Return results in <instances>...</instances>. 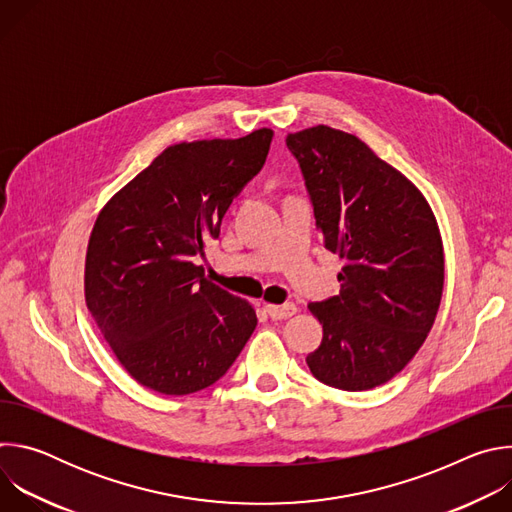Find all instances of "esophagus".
Returning a JSON list of instances; mask_svg holds the SVG:
<instances>
[{
  "label": "esophagus",
  "mask_w": 512,
  "mask_h": 512,
  "mask_svg": "<svg viewBox=\"0 0 512 512\" xmlns=\"http://www.w3.org/2000/svg\"><path fill=\"white\" fill-rule=\"evenodd\" d=\"M265 312L269 314L271 320H285L289 316H294L298 312V308H296V304H283V306L265 304Z\"/></svg>",
  "instance_id": "esophagus-1"
}]
</instances>
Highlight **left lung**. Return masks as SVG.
Wrapping results in <instances>:
<instances>
[{"label": "left lung", "instance_id": "8db88e82", "mask_svg": "<svg viewBox=\"0 0 512 512\" xmlns=\"http://www.w3.org/2000/svg\"><path fill=\"white\" fill-rule=\"evenodd\" d=\"M328 251L346 261L340 296L308 304L324 328L308 354L334 389L369 391L405 369L433 326L444 245L423 194L356 135L316 125L285 137Z\"/></svg>", "mask_w": 512, "mask_h": 512}]
</instances>
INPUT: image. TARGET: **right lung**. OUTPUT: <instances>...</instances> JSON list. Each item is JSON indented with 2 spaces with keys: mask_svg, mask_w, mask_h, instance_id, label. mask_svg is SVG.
Instances as JSON below:
<instances>
[{
  "mask_svg": "<svg viewBox=\"0 0 512 512\" xmlns=\"http://www.w3.org/2000/svg\"><path fill=\"white\" fill-rule=\"evenodd\" d=\"M273 131L166 148L99 212L85 300L123 369L143 387L190 395L221 379L257 326L255 310L204 277L233 198L267 160Z\"/></svg>",
  "mask_w": 512,
  "mask_h": 512,
  "instance_id": "add662e5",
  "label": "right lung"
}]
</instances>
